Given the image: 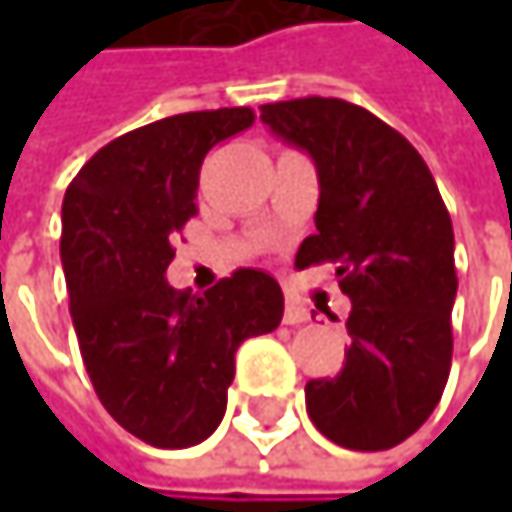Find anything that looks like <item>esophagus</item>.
Instances as JSON below:
<instances>
[{
    "label": "esophagus",
    "instance_id": "1",
    "mask_svg": "<svg viewBox=\"0 0 512 512\" xmlns=\"http://www.w3.org/2000/svg\"><path fill=\"white\" fill-rule=\"evenodd\" d=\"M308 320H311V311H308L302 302L287 299V305H284V323H287V326H302V323H308Z\"/></svg>",
    "mask_w": 512,
    "mask_h": 512
}]
</instances>
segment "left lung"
Listing matches in <instances>:
<instances>
[{
  "label": "left lung",
  "mask_w": 512,
  "mask_h": 512,
  "mask_svg": "<svg viewBox=\"0 0 512 512\" xmlns=\"http://www.w3.org/2000/svg\"><path fill=\"white\" fill-rule=\"evenodd\" d=\"M260 121L314 159L317 234L296 266L335 263L353 311L347 364L305 385L314 427L350 451H388L442 400L457 299L454 225L421 154L385 121L338 97L260 106Z\"/></svg>",
  "instance_id": "1"
}]
</instances>
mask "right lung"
Returning <instances> with one entry per match:
<instances>
[{
  "label": "right lung",
  "mask_w": 512,
  "mask_h": 512,
  "mask_svg": "<svg viewBox=\"0 0 512 512\" xmlns=\"http://www.w3.org/2000/svg\"><path fill=\"white\" fill-rule=\"evenodd\" d=\"M252 124L246 106L145 124L100 148L64 192L79 353L106 412L154 448H192L222 424L240 344L284 314L278 281L260 269H237L204 296L165 281L171 240L198 213L204 156Z\"/></svg>",
  "instance_id": "right-lung-1"
}]
</instances>
